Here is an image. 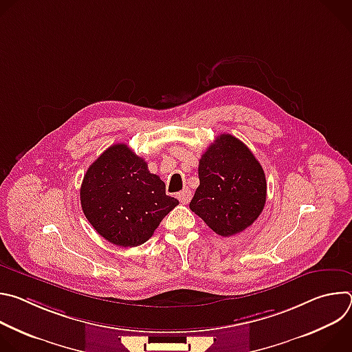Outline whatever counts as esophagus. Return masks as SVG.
Masks as SVG:
<instances>
[{"label": "esophagus", "mask_w": 352, "mask_h": 352, "mask_svg": "<svg viewBox=\"0 0 352 352\" xmlns=\"http://www.w3.org/2000/svg\"><path fill=\"white\" fill-rule=\"evenodd\" d=\"M190 197H192V192H190L189 189H184V190H181V192L178 193V199H179V202H181V204H184V205L189 204Z\"/></svg>", "instance_id": "34e87169"}]
</instances>
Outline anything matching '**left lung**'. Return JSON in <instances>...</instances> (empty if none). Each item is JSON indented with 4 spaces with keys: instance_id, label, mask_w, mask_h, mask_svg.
Instances as JSON below:
<instances>
[{
    "instance_id": "8db88e82",
    "label": "left lung",
    "mask_w": 352,
    "mask_h": 352,
    "mask_svg": "<svg viewBox=\"0 0 352 352\" xmlns=\"http://www.w3.org/2000/svg\"><path fill=\"white\" fill-rule=\"evenodd\" d=\"M197 171L200 184L189 208L216 234L235 235L261 216L266 177L243 142L230 133L217 136L200 157Z\"/></svg>"
}]
</instances>
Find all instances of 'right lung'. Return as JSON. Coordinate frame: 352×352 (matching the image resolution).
Listing matches in <instances>:
<instances>
[{
	"instance_id": "1",
	"label": "right lung",
	"mask_w": 352,
	"mask_h": 352,
	"mask_svg": "<svg viewBox=\"0 0 352 352\" xmlns=\"http://www.w3.org/2000/svg\"><path fill=\"white\" fill-rule=\"evenodd\" d=\"M147 163L124 144H113L87 168L80 186L82 210L109 242L132 248L153 235L178 205Z\"/></svg>"
}]
</instances>
